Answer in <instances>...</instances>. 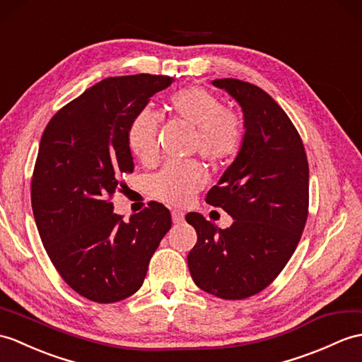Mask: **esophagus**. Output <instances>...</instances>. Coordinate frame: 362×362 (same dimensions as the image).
Instances as JSON below:
<instances>
[{
	"mask_svg": "<svg viewBox=\"0 0 362 362\" xmlns=\"http://www.w3.org/2000/svg\"><path fill=\"white\" fill-rule=\"evenodd\" d=\"M171 216H173V222L174 223H182L185 221V214L180 211V209H173Z\"/></svg>",
	"mask_w": 362,
	"mask_h": 362,
	"instance_id": "34e87169",
	"label": "esophagus"
}]
</instances>
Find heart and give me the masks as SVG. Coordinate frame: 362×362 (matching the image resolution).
Instances as JSON below:
<instances>
[{
  "label": "heart",
  "instance_id": "heart-1",
  "mask_svg": "<svg viewBox=\"0 0 362 362\" xmlns=\"http://www.w3.org/2000/svg\"><path fill=\"white\" fill-rule=\"evenodd\" d=\"M174 119L194 128L192 151L214 166L230 163L239 154L245 139L242 115L223 106L214 92L202 86L183 88L168 100ZM132 156L149 165L156 160L158 148V115L141 109L132 117L126 132ZM206 171L199 160L170 162L149 180L151 196L170 205H187L205 187Z\"/></svg>",
  "mask_w": 362,
  "mask_h": 362
}]
</instances>
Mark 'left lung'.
Here are the masks:
<instances>
[{
    "label": "left lung",
    "mask_w": 362,
    "mask_h": 362,
    "mask_svg": "<svg viewBox=\"0 0 362 362\" xmlns=\"http://www.w3.org/2000/svg\"><path fill=\"white\" fill-rule=\"evenodd\" d=\"M213 85L236 98L245 119L236 160L206 194L234 222L221 230L187 214L197 233L188 267L209 295L245 299L267 288L295 253L308 216V162L295 124L265 90L236 78Z\"/></svg>",
    "instance_id": "left-lung-1"
}]
</instances>
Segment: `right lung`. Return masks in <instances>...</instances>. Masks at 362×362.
<instances>
[{
  "label": "right lung",
  "mask_w": 362,
  "mask_h": 362,
  "mask_svg": "<svg viewBox=\"0 0 362 362\" xmlns=\"http://www.w3.org/2000/svg\"><path fill=\"white\" fill-rule=\"evenodd\" d=\"M166 75L109 77L58 111L41 136L30 182L35 223L46 253L80 296L112 304L134 295L171 228L158 202L124 222L112 209L123 174L134 170L126 132Z\"/></svg>",
  "instance_id": "right-lung-1"
}]
</instances>
